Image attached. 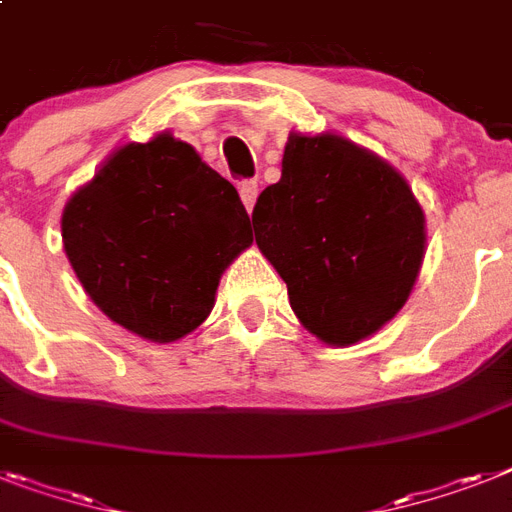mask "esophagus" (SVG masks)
<instances>
[{"instance_id": "obj_1", "label": "esophagus", "mask_w": 512, "mask_h": 512, "mask_svg": "<svg viewBox=\"0 0 512 512\" xmlns=\"http://www.w3.org/2000/svg\"><path fill=\"white\" fill-rule=\"evenodd\" d=\"M256 198H259V183H256V180H243V183H240V201H243V206L248 209V214H251L253 206H256Z\"/></svg>"}]
</instances>
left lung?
I'll list each match as a JSON object with an SVG mask.
<instances>
[{"label": "left lung", "instance_id": "left-lung-1", "mask_svg": "<svg viewBox=\"0 0 512 512\" xmlns=\"http://www.w3.org/2000/svg\"><path fill=\"white\" fill-rule=\"evenodd\" d=\"M253 230L295 316L327 345H353L390 322L426 251L424 209L405 177L335 133H290Z\"/></svg>", "mask_w": 512, "mask_h": 512}]
</instances>
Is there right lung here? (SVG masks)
<instances>
[{
	"mask_svg": "<svg viewBox=\"0 0 512 512\" xmlns=\"http://www.w3.org/2000/svg\"><path fill=\"white\" fill-rule=\"evenodd\" d=\"M88 298L133 335L175 342L214 308L219 277L253 243L238 190L170 133L128 143L62 211Z\"/></svg>",
	"mask_w": 512,
	"mask_h": 512,
	"instance_id": "add662e5",
	"label": "right lung"
}]
</instances>
